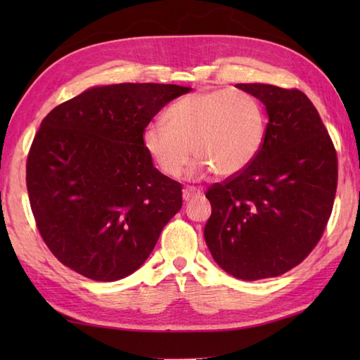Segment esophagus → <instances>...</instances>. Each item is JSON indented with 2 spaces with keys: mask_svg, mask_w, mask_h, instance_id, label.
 I'll use <instances>...</instances> for the list:
<instances>
[{
  "mask_svg": "<svg viewBox=\"0 0 360 360\" xmlns=\"http://www.w3.org/2000/svg\"><path fill=\"white\" fill-rule=\"evenodd\" d=\"M201 195H202V192L196 187H186L184 190H182V198H184L186 201H192V200H195V198H200Z\"/></svg>",
  "mask_w": 360,
  "mask_h": 360,
  "instance_id": "34e87169",
  "label": "esophagus"
}]
</instances>
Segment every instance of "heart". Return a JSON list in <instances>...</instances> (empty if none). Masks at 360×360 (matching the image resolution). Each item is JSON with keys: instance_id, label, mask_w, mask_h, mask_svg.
Instances as JSON below:
<instances>
[{"instance_id": "b5f03b06", "label": "heart", "mask_w": 360, "mask_h": 360, "mask_svg": "<svg viewBox=\"0 0 360 360\" xmlns=\"http://www.w3.org/2000/svg\"><path fill=\"white\" fill-rule=\"evenodd\" d=\"M167 125L145 128L143 148L168 178H178L190 156L198 158L192 176L243 172L266 136V117L257 98L238 89H217L181 98L168 108Z\"/></svg>"}]
</instances>
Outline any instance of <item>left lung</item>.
<instances>
[{
  "label": "left lung",
  "instance_id": "obj_1",
  "mask_svg": "<svg viewBox=\"0 0 360 360\" xmlns=\"http://www.w3.org/2000/svg\"><path fill=\"white\" fill-rule=\"evenodd\" d=\"M235 86L262 101L269 122L255 159L209 187L204 238L221 269L254 281L290 271L317 246L338 190V153L302 91Z\"/></svg>",
  "mask_w": 360,
  "mask_h": 360
}]
</instances>
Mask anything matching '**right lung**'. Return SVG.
I'll use <instances>...</instances> for the list:
<instances>
[{"mask_svg": "<svg viewBox=\"0 0 360 360\" xmlns=\"http://www.w3.org/2000/svg\"><path fill=\"white\" fill-rule=\"evenodd\" d=\"M190 88L96 86L53 108L30 145L26 186L35 224L60 263L96 281L145 263L182 207V187L153 165L142 136Z\"/></svg>", "mask_w": 360, "mask_h": 360, "instance_id": "1", "label": "right lung"}]
</instances>
